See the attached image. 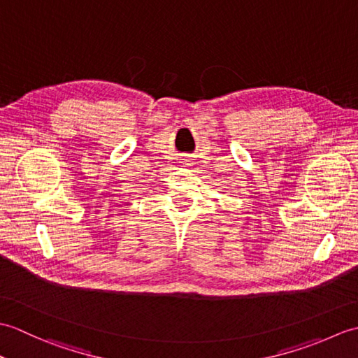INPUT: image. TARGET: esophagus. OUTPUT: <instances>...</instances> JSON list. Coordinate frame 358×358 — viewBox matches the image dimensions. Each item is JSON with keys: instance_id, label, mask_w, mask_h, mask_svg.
Returning <instances> with one entry per match:
<instances>
[{"instance_id": "esophagus-1", "label": "esophagus", "mask_w": 358, "mask_h": 358, "mask_svg": "<svg viewBox=\"0 0 358 358\" xmlns=\"http://www.w3.org/2000/svg\"><path fill=\"white\" fill-rule=\"evenodd\" d=\"M185 163H189V159H185Z\"/></svg>"}]
</instances>
